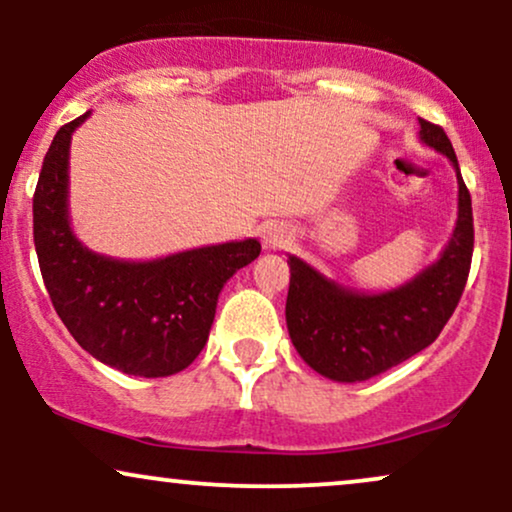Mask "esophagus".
<instances>
[{
    "mask_svg": "<svg viewBox=\"0 0 512 512\" xmlns=\"http://www.w3.org/2000/svg\"><path fill=\"white\" fill-rule=\"evenodd\" d=\"M264 248L276 250V248H286V243L291 240V231L281 223H272V226L264 228Z\"/></svg>",
    "mask_w": 512,
    "mask_h": 512,
    "instance_id": "obj_1",
    "label": "esophagus"
}]
</instances>
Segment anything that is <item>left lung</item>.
Listing matches in <instances>:
<instances>
[{
  "label": "left lung",
  "instance_id": "obj_1",
  "mask_svg": "<svg viewBox=\"0 0 512 512\" xmlns=\"http://www.w3.org/2000/svg\"><path fill=\"white\" fill-rule=\"evenodd\" d=\"M419 122L421 139L450 158L460 185L457 226L440 260L402 289L368 296L339 289L303 260L289 257L286 325L291 342L310 368L339 383L375 378L436 342L467 284L474 250L472 197L445 129Z\"/></svg>",
  "mask_w": 512,
  "mask_h": 512
}]
</instances>
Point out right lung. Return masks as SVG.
<instances>
[{
	"label": "right lung",
	"instance_id": "1",
	"mask_svg": "<svg viewBox=\"0 0 512 512\" xmlns=\"http://www.w3.org/2000/svg\"><path fill=\"white\" fill-rule=\"evenodd\" d=\"M84 113L52 139L33 195V240L45 289L81 349L127 375L187 368L209 339L228 279L260 255L257 240L120 262L86 250L67 219V163Z\"/></svg>",
	"mask_w": 512,
	"mask_h": 512
}]
</instances>
